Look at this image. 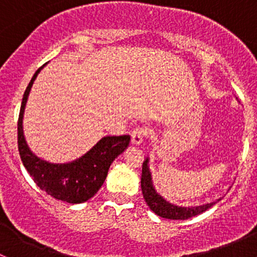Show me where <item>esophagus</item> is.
I'll return each instance as SVG.
<instances>
[{
  "label": "esophagus",
  "mask_w": 257,
  "mask_h": 257,
  "mask_svg": "<svg viewBox=\"0 0 257 257\" xmlns=\"http://www.w3.org/2000/svg\"><path fill=\"white\" fill-rule=\"evenodd\" d=\"M145 134H147V131H145V129H143V128L134 129L133 133H132V144L141 145L142 143H143Z\"/></svg>",
  "instance_id": "1"
}]
</instances>
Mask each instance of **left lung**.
I'll return each mask as SVG.
<instances>
[{"label": "left lung", "mask_w": 257, "mask_h": 257, "mask_svg": "<svg viewBox=\"0 0 257 257\" xmlns=\"http://www.w3.org/2000/svg\"><path fill=\"white\" fill-rule=\"evenodd\" d=\"M142 193H143L145 203L148 204L150 210L160 217L170 220H185L189 217H193L195 215L201 214L206 210L211 208L212 205L221 200V198L217 199L212 203L203 204V205L195 206H180L174 203H170L169 200L160 195L154 186L153 181L152 170H150V158L148 157L143 163V170H142Z\"/></svg>", "instance_id": "left-lung-1"}]
</instances>
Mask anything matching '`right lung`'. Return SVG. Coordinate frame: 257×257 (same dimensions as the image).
<instances>
[{"label": "right lung", "mask_w": 257, "mask_h": 257, "mask_svg": "<svg viewBox=\"0 0 257 257\" xmlns=\"http://www.w3.org/2000/svg\"><path fill=\"white\" fill-rule=\"evenodd\" d=\"M46 64L33 74L23 94L17 124L18 152L23 165L40 189L57 200L69 204L84 203L103 185L112 163L129 147L131 137H103L82 157L67 163H51L36 155L25 138L23 115L31 88Z\"/></svg>", "instance_id": "obj_1"}]
</instances>
